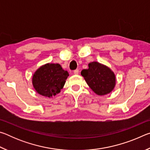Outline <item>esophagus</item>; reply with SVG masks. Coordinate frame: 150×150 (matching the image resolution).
Instances as JSON below:
<instances>
[{
	"label": "esophagus",
	"mask_w": 150,
	"mask_h": 150,
	"mask_svg": "<svg viewBox=\"0 0 150 150\" xmlns=\"http://www.w3.org/2000/svg\"><path fill=\"white\" fill-rule=\"evenodd\" d=\"M79 72V69H75L73 73H74L75 75H78Z\"/></svg>",
	"instance_id": "1"
}]
</instances>
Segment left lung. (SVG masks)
<instances>
[{
    "label": "left lung",
    "mask_w": 150,
    "mask_h": 150,
    "mask_svg": "<svg viewBox=\"0 0 150 150\" xmlns=\"http://www.w3.org/2000/svg\"><path fill=\"white\" fill-rule=\"evenodd\" d=\"M88 69L81 71L89 87L98 95L110 93L116 85L115 73L107 66L96 62L88 63Z\"/></svg>",
    "instance_id": "left-lung-1"
}]
</instances>
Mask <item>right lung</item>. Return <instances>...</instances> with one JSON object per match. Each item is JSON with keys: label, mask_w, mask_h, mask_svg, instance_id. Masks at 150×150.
<instances>
[{"label": "right lung", "mask_w": 150, "mask_h": 150, "mask_svg": "<svg viewBox=\"0 0 150 150\" xmlns=\"http://www.w3.org/2000/svg\"><path fill=\"white\" fill-rule=\"evenodd\" d=\"M68 76V72L58 63H47L34 73L32 84L38 93L50 98L60 93Z\"/></svg>", "instance_id": "obj_1"}]
</instances>
